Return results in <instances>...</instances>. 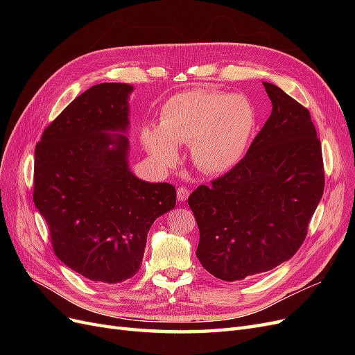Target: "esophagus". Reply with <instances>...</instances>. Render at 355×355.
Masks as SVG:
<instances>
[{
  "label": "esophagus",
  "mask_w": 355,
  "mask_h": 355,
  "mask_svg": "<svg viewBox=\"0 0 355 355\" xmlns=\"http://www.w3.org/2000/svg\"><path fill=\"white\" fill-rule=\"evenodd\" d=\"M188 197H189V189L185 187H179L178 188V200L184 202L188 200Z\"/></svg>",
  "instance_id": "34e87169"
}]
</instances>
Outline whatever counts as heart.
<instances>
[{
    "label": "heart",
    "instance_id": "obj_1",
    "mask_svg": "<svg viewBox=\"0 0 355 355\" xmlns=\"http://www.w3.org/2000/svg\"><path fill=\"white\" fill-rule=\"evenodd\" d=\"M256 125L252 103L241 94L194 89L163 105L157 124H145L141 139L159 164L175 166L178 145L189 144L194 166L206 175H222L237 166Z\"/></svg>",
    "mask_w": 355,
    "mask_h": 355
}]
</instances>
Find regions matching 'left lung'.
Instances as JSON below:
<instances>
[{
  "mask_svg": "<svg viewBox=\"0 0 355 355\" xmlns=\"http://www.w3.org/2000/svg\"><path fill=\"white\" fill-rule=\"evenodd\" d=\"M272 112L245 157L211 185L188 198L204 270L223 282L274 270L306 237L323 197L321 145L306 108L263 83Z\"/></svg>",
  "mask_w": 355,
  "mask_h": 355,
  "instance_id": "obj_1",
  "label": "left lung"
}]
</instances>
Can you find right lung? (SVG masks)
<instances>
[{"label":"right lung","instance_id":"1","mask_svg":"<svg viewBox=\"0 0 355 355\" xmlns=\"http://www.w3.org/2000/svg\"><path fill=\"white\" fill-rule=\"evenodd\" d=\"M133 85L96 84L71 102L35 148L34 202L53 249L72 271L116 284L142 263L149 228L175 209L176 189L128 166Z\"/></svg>","mask_w":355,"mask_h":355}]
</instances>
